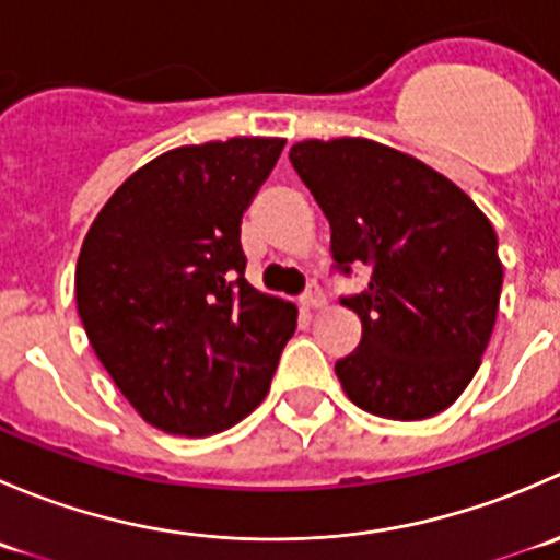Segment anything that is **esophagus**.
Wrapping results in <instances>:
<instances>
[{"label":"esophagus","mask_w":560,"mask_h":560,"mask_svg":"<svg viewBox=\"0 0 560 560\" xmlns=\"http://www.w3.org/2000/svg\"><path fill=\"white\" fill-rule=\"evenodd\" d=\"M303 306L306 308H322L325 306V292H322V287L312 284L306 290V295H303Z\"/></svg>","instance_id":"34e87169"}]
</instances>
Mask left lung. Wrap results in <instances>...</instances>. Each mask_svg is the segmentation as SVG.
Masks as SVG:
<instances>
[{
    "label": "left lung",
    "instance_id": "left-lung-1",
    "mask_svg": "<svg viewBox=\"0 0 560 560\" xmlns=\"http://www.w3.org/2000/svg\"><path fill=\"white\" fill-rule=\"evenodd\" d=\"M290 162L330 222L332 268H371L369 290L341 298L363 322L360 347L336 363L343 393L404 422L453 406L499 314L493 224L453 180L374 140H303Z\"/></svg>",
    "mask_w": 560,
    "mask_h": 560
}]
</instances>
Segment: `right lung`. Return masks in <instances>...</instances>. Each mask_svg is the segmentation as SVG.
<instances>
[{
    "instance_id": "obj_1",
    "label": "right lung",
    "mask_w": 560,
    "mask_h": 560,
    "mask_svg": "<svg viewBox=\"0 0 560 560\" xmlns=\"http://www.w3.org/2000/svg\"><path fill=\"white\" fill-rule=\"evenodd\" d=\"M287 140L180 145L129 175L83 241L75 301L149 425L211 436L268 395L298 308L244 279L241 219Z\"/></svg>"
}]
</instances>
